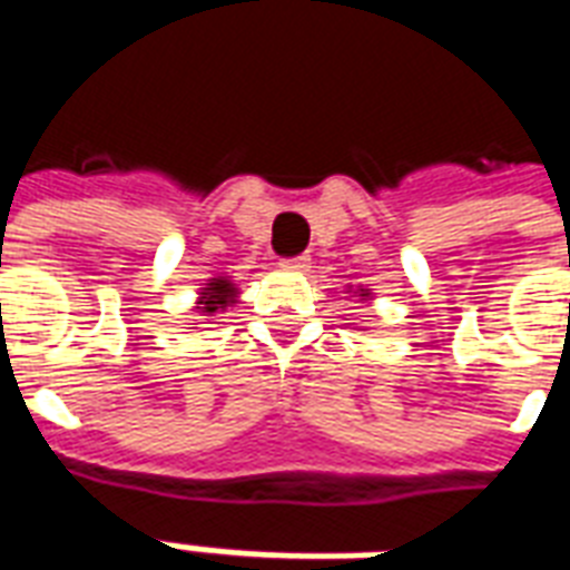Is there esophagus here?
I'll return each mask as SVG.
<instances>
[{
  "mask_svg": "<svg viewBox=\"0 0 570 570\" xmlns=\"http://www.w3.org/2000/svg\"><path fill=\"white\" fill-rule=\"evenodd\" d=\"M307 263H311V257H304V254H298V257L281 259V266L293 268V272H302V268H307Z\"/></svg>",
  "mask_w": 570,
  "mask_h": 570,
  "instance_id": "esophagus-1",
  "label": "esophagus"
}]
</instances>
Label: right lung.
Returning <instances> with one entry per match:
<instances>
[{
  "label": "right lung",
  "mask_w": 570,
  "mask_h": 570,
  "mask_svg": "<svg viewBox=\"0 0 570 570\" xmlns=\"http://www.w3.org/2000/svg\"><path fill=\"white\" fill-rule=\"evenodd\" d=\"M233 298H236V286L227 284V281H218V277H215L213 284H206V293H200V304H204L206 316L224 311L227 304H233Z\"/></svg>",
  "instance_id": "add662e5"
}]
</instances>
